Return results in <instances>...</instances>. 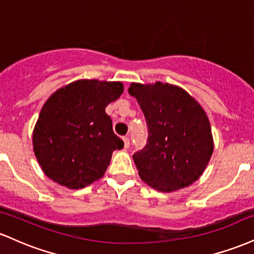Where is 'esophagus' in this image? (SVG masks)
Instances as JSON below:
<instances>
[{"instance_id": "obj_1", "label": "esophagus", "mask_w": 254, "mask_h": 254, "mask_svg": "<svg viewBox=\"0 0 254 254\" xmlns=\"http://www.w3.org/2000/svg\"><path fill=\"white\" fill-rule=\"evenodd\" d=\"M123 141H124V147L125 148H129L130 147V139H129V137H123Z\"/></svg>"}]
</instances>
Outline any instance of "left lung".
I'll return each mask as SVG.
<instances>
[{
    "label": "left lung",
    "instance_id": "obj_1",
    "mask_svg": "<svg viewBox=\"0 0 254 254\" xmlns=\"http://www.w3.org/2000/svg\"><path fill=\"white\" fill-rule=\"evenodd\" d=\"M148 125L147 145L133 154L141 179L161 192L191 185L203 174L214 150L203 107L185 89L170 83H131Z\"/></svg>",
    "mask_w": 254,
    "mask_h": 254
}]
</instances>
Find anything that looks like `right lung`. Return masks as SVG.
Instances as JSON below:
<instances>
[{
	"mask_svg": "<svg viewBox=\"0 0 254 254\" xmlns=\"http://www.w3.org/2000/svg\"><path fill=\"white\" fill-rule=\"evenodd\" d=\"M124 90L122 82L77 80L46 100L33 130V150L46 177L71 190L104 176L124 142L105 109Z\"/></svg>",
	"mask_w": 254,
	"mask_h": 254,
	"instance_id": "right-lung-1",
	"label": "right lung"
}]
</instances>
